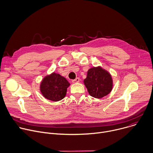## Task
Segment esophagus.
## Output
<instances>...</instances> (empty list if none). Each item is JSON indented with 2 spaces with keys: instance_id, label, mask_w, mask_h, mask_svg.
<instances>
[{
  "instance_id": "obj_1",
  "label": "esophagus",
  "mask_w": 153,
  "mask_h": 153,
  "mask_svg": "<svg viewBox=\"0 0 153 153\" xmlns=\"http://www.w3.org/2000/svg\"><path fill=\"white\" fill-rule=\"evenodd\" d=\"M79 81H80V79L79 77H77L76 79L73 80L72 82L73 83H78V82H79Z\"/></svg>"
}]
</instances>
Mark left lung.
Returning <instances> with one entry per match:
<instances>
[{
    "label": "left lung",
    "mask_w": 153,
    "mask_h": 153,
    "mask_svg": "<svg viewBox=\"0 0 153 153\" xmlns=\"http://www.w3.org/2000/svg\"><path fill=\"white\" fill-rule=\"evenodd\" d=\"M83 82L90 95L97 99L107 96L113 86L111 74L100 67L89 69Z\"/></svg>",
    "instance_id": "left-lung-1"
}]
</instances>
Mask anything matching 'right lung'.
Wrapping results in <instances>:
<instances>
[{"mask_svg":"<svg viewBox=\"0 0 153 153\" xmlns=\"http://www.w3.org/2000/svg\"><path fill=\"white\" fill-rule=\"evenodd\" d=\"M70 85V83L64 77L53 73L43 79L40 83V90L43 96L47 99L57 102L66 96Z\"/></svg>","mask_w":153,"mask_h":153,"instance_id":"right-lung-1","label":"right lung"}]
</instances>
